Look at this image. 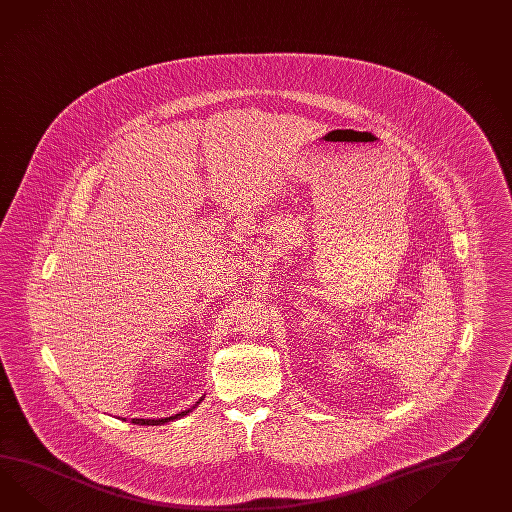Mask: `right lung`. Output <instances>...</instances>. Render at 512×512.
Segmentation results:
<instances>
[{
	"mask_svg": "<svg viewBox=\"0 0 512 512\" xmlns=\"http://www.w3.org/2000/svg\"><path fill=\"white\" fill-rule=\"evenodd\" d=\"M201 399H203V398H201ZM201 399H198V401H196V405H200ZM196 405H194V407H192V409H196ZM192 409H188V411L179 412V414H175V416H170V418H157V420H155V418H153V420H144V418H140V420H133V424H138V425L166 424V422H170V420H175V418H183V416H185V414H188V412L192 411Z\"/></svg>",
	"mask_w": 512,
	"mask_h": 512,
	"instance_id": "add662e5",
	"label": "right lung"
}]
</instances>
